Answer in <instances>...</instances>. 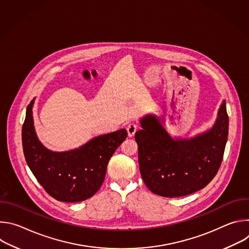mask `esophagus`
Listing matches in <instances>:
<instances>
[{
  "label": "esophagus",
  "mask_w": 249,
  "mask_h": 249,
  "mask_svg": "<svg viewBox=\"0 0 249 249\" xmlns=\"http://www.w3.org/2000/svg\"><path fill=\"white\" fill-rule=\"evenodd\" d=\"M138 128H139V126H138L137 124H135V123H129V124L127 125V127H126L127 132H128V136H129V137H133V136L135 135L136 131L138 130Z\"/></svg>",
  "instance_id": "esophagus-1"
}]
</instances>
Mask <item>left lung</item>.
<instances>
[{
  "instance_id": "8db88e82",
  "label": "left lung",
  "mask_w": 249,
  "mask_h": 249,
  "mask_svg": "<svg viewBox=\"0 0 249 249\" xmlns=\"http://www.w3.org/2000/svg\"><path fill=\"white\" fill-rule=\"evenodd\" d=\"M141 126L135 134L140 171L153 193L169 198L189 195L216 176L229 134L225 101L215 125L191 139H172L156 116L142 118Z\"/></svg>"
}]
</instances>
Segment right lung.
Here are the masks:
<instances>
[{"mask_svg":"<svg viewBox=\"0 0 249 249\" xmlns=\"http://www.w3.org/2000/svg\"><path fill=\"white\" fill-rule=\"evenodd\" d=\"M26 108L22 125V148L25 160L35 178L54 199L80 202L93 196L103 183L108 161L127 138V131L100 135L79 149L52 152L38 140L33 126L32 106Z\"/></svg>","mask_w":249,"mask_h":249,"instance_id":"obj_1","label":"right lung"}]
</instances>
